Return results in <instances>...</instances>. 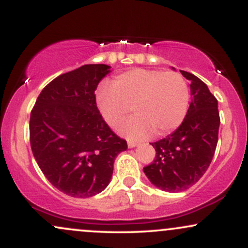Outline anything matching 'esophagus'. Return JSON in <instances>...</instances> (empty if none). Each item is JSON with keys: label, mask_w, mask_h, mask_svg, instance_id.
Segmentation results:
<instances>
[{"label": "esophagus", "mask_w": 248, "mask_h": 248, "mask_svg": "<svg viewBox=\"0 0 248 248\" xmlns=\"http://www.w3.org/2000/svg\"><path fill=\"white\" fill-rule=\"evenodd\" d=\"M136 146H138V143L134 141H128V148H135Z\"/></svg>", "instance_id": "1"}]
</instances>
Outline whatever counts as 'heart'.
I'll use <instances>...</instances> for the list:
<instances>
[{"mask_svg":"<svg viewBox=\"0 0 248 248\" xmlns=\"http://www.w3.org/2000/svg\"><path fill=\"white\" fill-rule=\"evenodd\" d=\"M187 105L186 79L173 71H127L113 80L112 88H101L96 94V106L110 127L120 126L133 109L135 115L119 128L132 140L170 133L182 124Z\"/></svg>","mask_w":248,"mask_h":248,"instance_id":"1","label":"heart"}]
</instances>
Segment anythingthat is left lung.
Listing matches in <instances>:
<instances>
[{
	"mask_svg": "<svg viewBox=\"0 0 248 248\" xmlns=\"http://www.w3.org/2000/svg\"><path fill=\"white\" fill-rule=\"evenodd\" d=\"M181 73L190 81L191 104L181 126L152 143L155 160L143 168L152 184L168 192L184 191L205 173L215 155L220 124L218 101L205 82L186 71Z\"/></svg>",
	"mask_w": 248,
	"mask_h": 248,
	"instance_id": "8db88e82",
	"label": "left lung"
}]
</instances>
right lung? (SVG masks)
I'll use <instances>...</instances> for the list:
<instances>
[{
	"instance_id": "obj_1",
	"label": "right lung",
	"mask_w": 248,
	"mask_h": 248,
	"mask_svg": "<svg viewBox=\"0 0 248 248\" xmlns=\"http://www.w3.org/2000/svg\"><path fill=\"white\" fill-rule=\"evenodd\" d=\"M110 72L87 64L43 88L30 115V144L42 172L59 191L87 198L104 191L115 157L127 142L110 130L96 107L94 91Z\"/></svg>"
}]
</instances>
